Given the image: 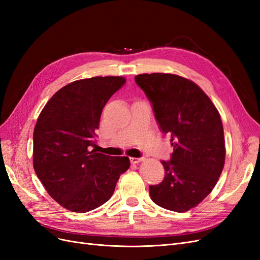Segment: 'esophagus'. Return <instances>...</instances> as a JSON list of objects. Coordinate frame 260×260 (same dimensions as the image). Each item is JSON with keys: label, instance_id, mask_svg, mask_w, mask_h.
<instances>
[{"label": "esophagus", "instance_id": "1", "mask_svg": "<svg viewBox=\"0 0 260 260\" xmlns=\"http://www.w3.org/2000/svg\"><path fill=\"white\" fill-rule=\"evenodd\" d=\"M141 160H143L142 157H139V158H137V157H131V158H130V161L132 164H139Z\"/></svg>", "mask_w": 260, "mask_h": 260}]
</instances>
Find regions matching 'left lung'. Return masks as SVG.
I'll use <instances>...</instances> for the list:
<instances>
[{
	"label": "left lung",
	"instance_id": "left-lung-1",
	"mask_svg": "<svg viewBox=\"0 0 260 260\" xmlns=\"http://www.w3.org/2000/svg\"><path fill=\"white\" fill-rule=\"evenodd\" d=\"M135 79L174 146L170 159L161 160L165 178L159 184L149 185V195L165 209L186 211L206 198L222 172L225 147L221 118L200 86L185 78L143 74Z\"/></svg>",
	"mask_w": 260,
	"mask_h": 260
}]
</instances>
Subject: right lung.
<instances>
[{
	"mask_svg": "<svg viewBox=\"0 0 260 260\" xmlns=\"http://www.w3.org/2000/svg\"><path fill=\"white\" fill-rule=\"evenodd\" d=\"M122 77H93L58 90L46 103L34 131V167L59 205L86 212L103 205L115 191L128 157L96 153V133L107 101L122 88Z\"/></svg>",
	"mask_w": 260,
	"mask_h": 260,
	"instance_id": "1",
	"label": "right lung"
}]
</instances>
